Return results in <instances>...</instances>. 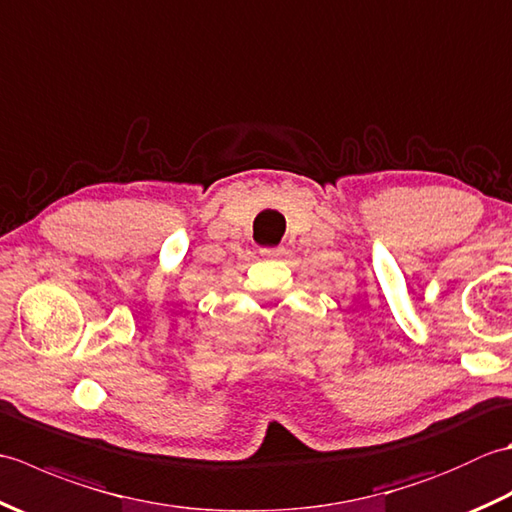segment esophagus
Listing matches in <instances>:
<instances>
[{
  "mask_svg": "<svg viewBox=\"0 0 512 512\" xmlns=\"http://www.w3.org/2000/svg\"><path fill=\"white\" fill-rule=\"evenodd\" d=\"M262 255L268 259H281L286 257V248L284 246H277V248H262Z\"/></svg>",
  "mask_w": 512,
  "mask_h": 512,
  "instance_id": "obj_1",
  "label": "esophagus"
}]
</instances>
